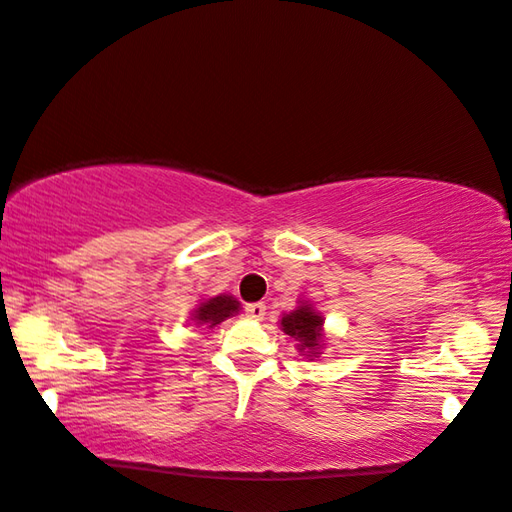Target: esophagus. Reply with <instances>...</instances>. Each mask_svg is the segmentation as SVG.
<instances>
[{
    "label": "esophagus",
    "instance_id": "1",
    "mask_svg": "<svg viewBox=\"0 0 512 512\" xmlns=\"http://www.w3.org/2000/svg\"><path fill=\"white\" fill-rule=\"evenodd\" d=\"M265 303H252V305H247L245 307V312H247V316L249 318H256V321H263L265 318Z\"/></svg>",
    "mask_w": 512,
    "mask_h": 512
}]
</instances>
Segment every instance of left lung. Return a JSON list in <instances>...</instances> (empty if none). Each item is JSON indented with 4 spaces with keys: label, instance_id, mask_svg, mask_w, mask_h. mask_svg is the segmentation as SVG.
<instances>
[{
    "label": "left lung",
    "instance_id": "left-lung-1",
    "mask_svg": "<svg viewBox=\"0 0 512 512\" xmlns=\"http://www.w3.org/2000/svg\"><path fill=\"white\" fill-rule=\"evenodd\" d=\"M321 325L323 318L307 305L289 312L281 321L283 332L298 341V350L310 352L307 356H316L318 350H321Z\"/></svg>",
    "mask_w": 512,
    "mask_h": 512
}]
</instances>
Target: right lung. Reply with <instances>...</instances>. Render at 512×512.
Instances as JSON below:
<instances>
[{"instance_id":"1","label":"right lung","mask_w":512,"mask_h":512,"mask_svg":"<svg viewBox=\"0 0 512 512\" xmlns=\"http://www.w3.org/2000/svg\"><path fill=\"white\" fill-rule=\"evenodd\" d=\"M238 312V301L231 296H216L209 298L207 303H202L196 310V321L205 323L207 327H214L218 323H223L225 318L234 316Z\"/></svg>"}]
</instances>
